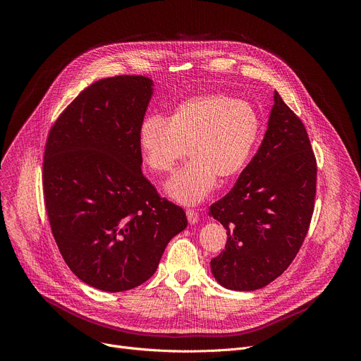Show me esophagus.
I'll use <instances>...</instances> for the list:
<instances>
[{
  "instance_id": "1",
  "label": "esophagus",
  "mask_w": 361,
  "mask_h": 361,
  "mask_svg": "<svg viewBox=\"0 0 361 361\" xmlns=\"http://www.w3.org/2000/svg\"><path fill=\"white\" fill-rule=\"evenodd\" d=\"M187 220L190 224H197L198 223V214L194 210H187Z\"/></svg>"
}]
</instances>
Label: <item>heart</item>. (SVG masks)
<instances>
[{"instance_id":"1","label":"heart","mask_w":361,"mask_h":361,"mask_svg":"<svg viewBox=\"0 0 361 361\" xmlns=\"http://www.w3.org/2000/svg\"><path fill=\"white\" fill-rule=\"evenodd\" d=\"M262 121L244 99L201 94L183 101L170 118L149 116L138 128V149L154 173H167L188 147L191 161L166 184V194L184 205L207 198L219 176L230 178L247 164L259 141Z\"/></svg>"}]
</instances>
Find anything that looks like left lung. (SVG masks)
<instances>
[{
  "label": "left lung",
  "mask_w": 361,
  "mask_h": 361,
  "mask_svg": "<svg viewBox=\"0 0 361 361\" xmlns=\"http://www.w3.org/2000/svg\"><path fill=\"white\" fill-rule=\"evenodd\" d=\"M317 166L307 131L277 91L259 151L231 191L210 207L227 230L226 250L212 260L217 283L252 291L284 273L310 226Z\"/></svg>",
  "instance_id": "obj_1"
}]
</instances>
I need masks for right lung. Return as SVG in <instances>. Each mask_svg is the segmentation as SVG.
Segmentation results:
<instances>
[{
	"label": "right lung",
	"mask_w": 361,
	"mask_h": 361,
	"mask_svg": "<svg viewBox=\"0 0 361 361\" xmlns=\"http://www.w3.org/2000/svg\"><path fill=\"white\" fill-rule=\"evenodd\" d=\"M152 80L118 75L81 91L49 130L42 167L53 235L70 270L109 293L156 273L169 241L187 227L141 171L138 128Z\"/></svg>",
	"instance_id": "obj_1"
}]
</instances>
